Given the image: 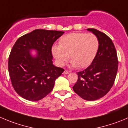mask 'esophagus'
Segmentation results:
<instances>
[{
  "label": "esophagus",
  "mask_w": 128,
  "mask_h": 128,
  "mask_svg": "<svg viewBox=\"0 0 128 128\" xmlns=\"http://www.w3.org/2000/svg\"><path fill=\"white\" fill-rule=\"evenodd\" d=\"M68 73H69V71H67V70H65V71L63 72V74H68Z\"/></svg>",
  "instance_id": "esophagus-1"
}]
</instances>
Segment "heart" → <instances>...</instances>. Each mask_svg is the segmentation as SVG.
Segmentation results:
<instances>
[{
  "instance_id": "1",
  "label": "heart",
  "mask_w": 128,
  "mask_h": 128,
  "mask_svg": "<svg viewBox=\"0 0 128 128\" xmlns=\"http://www.w3.org/2000/svg\"><path fill=\"white\" fill-rule=\"evenodd\" d=\"M98 48V38L94 33H72L62 37L59 45H53L51 50L58 65H64L68 55L72 66L84 68L92 62Z\"/></svg>"
}]
</instances>
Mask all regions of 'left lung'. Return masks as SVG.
<instances>
[{
  "label": "left lung",
  "mask_w": 128,
  "mask_h": 128,
  "mask_svg": "<svg viewBox=\"0 0 128 128\" xmlns=\"http://www.w3.org/2000/svg\"><path fill=\"white\" fill-rule=\"evenodd\" d=\"M99 40L97 54L92 64L77 72L78 80L72 87L76 94L88 101L103 97L111 89L116 77L118 59L112 41L105 33L94 28H88Z\"/></svg>",
  "instance_id": "1"
}]
</instances>
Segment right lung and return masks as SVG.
<instances>
[{"label": "right lung", "instance_id": "1", "mask_svg": "<svg viewBox=\"0 0 128 128\" xmlns=\"http://www.w3.org/2000/svg\"><path fill=\"white\" fill-rule=\"evenodd\" d=\"M64 32L35 30L19 38L9 57L8 70L12 85L18 94L30 101H38L53 89L55 81L64 72L52 63V46ZM31 50L37 54L33 56Z\"/></svg>", "mask_w": 128, "mask_h": 128}]
</instances>
